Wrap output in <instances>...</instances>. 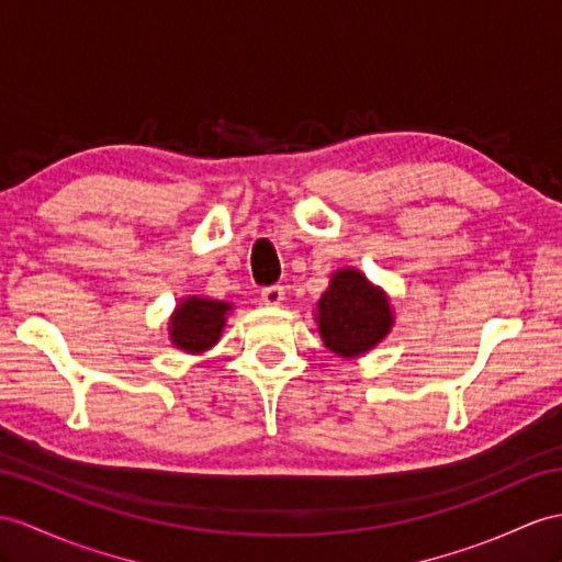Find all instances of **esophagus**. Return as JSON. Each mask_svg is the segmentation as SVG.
<instances>
[{
	"instance_id": "34e87169",
	"label": "esophagus",
	"mask_w": 562,
	"mask_h": 562,
	"mask_svg": "<svg viewBox=\"0 0 562 562\" xmlns=\"http://www.w3.org/2000/svg\"><path fill=\"white\" fill-rule=\"evenodd\" d=\"M283 297H285L283 285H269V289L262 291V303H265V305H271V307L281 305Z\"/></svg>"
}]
</instances>
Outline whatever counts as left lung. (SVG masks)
I'll list each match as a JSON object with an SVG mask.
<instances>
[{
	"mask_svg": "<svg viewBox=\"0 0 562 562\" xmlns=\"http://www.w3.org/2000/svg\"><path fill=\"white\" fill-rule=\"evenodd\" d=\"M324 346L352 360L379 346L393 326L389 295L358 269H338L317 303Z\"/></svg>",
	"mask_w": 562,
	"mask_h": 562,
	"instance_id": "1",
	"label": "left lung"
}]
</instances>
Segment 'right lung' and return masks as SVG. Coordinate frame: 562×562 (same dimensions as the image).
<instances>
[{"label":"right lung","mask_w":562,"mask_h":562,"mask_svg":"<svg viewBox=\"0 0 562 562\" xmlns=\"http://www.w3.org/2000/svg\"><path fill=\"white\" fill-rule=\"evenodd\" d=\"M228 312L231 305L222 300L190 295L171 314L169 340L176 348L193 355L210 350L222 338Z\"/></svg>","instance_id":"right-lung-1"}]
</instances>
